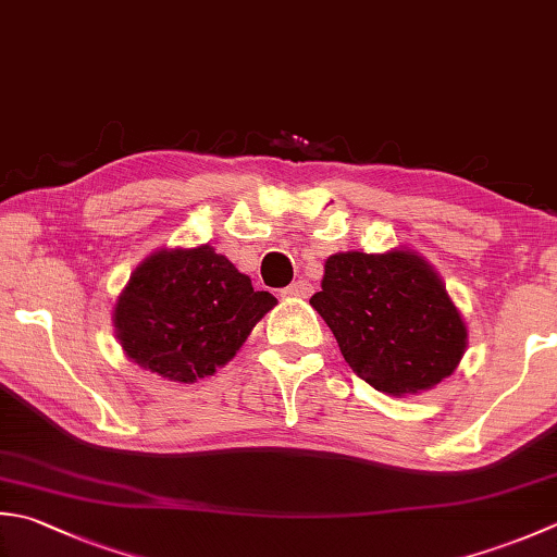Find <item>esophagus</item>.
I'll return each mask as SVG.
<instances>
[{
    "mask_svg": "<svg viewBox=\"0 0 557 557\" xmlns=\"http://www.w3.org/2000/svg\"><path fill=\"white\" fill-rule=\"evenodd\" d=\"M311 282L309 280H297V282H292V285L285 289V294L287 297H309L311 294Z\"/></svg>",
    "mask_w": 557,
    "mask_h": 557,
    "instance_id": "1",
    "label": "esophagus"
}]
</instances>
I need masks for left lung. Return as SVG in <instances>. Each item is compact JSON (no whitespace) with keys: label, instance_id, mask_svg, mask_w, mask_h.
Instances as JSON below:
<instances>
[{"label":"left lung","instance_id":"1","mask_svg":"<svg viewBox=\"0 0 557 557\" xmlns=\"http://www.w3.org/2000/svg\"><path fill=\"white\" fill-rule=\"evenodd\" d=\"M311 307L352 372L388 396L432 388L466 352L461 313L437 272L408 250L331 256Z\"/></svg>","mask_w":557,"mask_h":557}]
</instances>
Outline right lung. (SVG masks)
<instances>
[{
  "instance_id": "right-lung-1",
  "label": "right lung",
  "mask_w": 557,
  "mask_h": 557,
  "mask_svg": "<svg viewBox=\"0 0 557 557\" xmlns=\"http://www.w3.org/2000/svg\"><path fill=\"white\" fill-rule=\"evenodd\" d=\"M275 304L212 246L159 250L120 294L115 331L139 367L193 384L228 362Z\"/></svg>"
}]
</instances>
